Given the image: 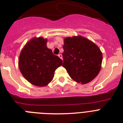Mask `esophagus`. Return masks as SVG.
Masks as SVG:
<instances>
[{
	"label": "esophagus",
	"mask_w": 123,
	"mask_h": 123,
	"mask_svg": "<svg viewBox=\"0 0 123 123\" xmlns=\"http://www.w3.org/2000/svg\"><path fill=\"white\" fill-rule=\"evenodd\" d=\"M58 56H59V57L61 58V59H62V55L61 54H59V55H58Z\"/></svg>",
	"instance_id": "esophagus-1"
}]
</instances>
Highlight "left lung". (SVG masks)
Returning <instances> with one entry per match:
<instances>
[{"label": "left lung", "mask_w": 123, "mask_h": 123, "mask_svg": "<svg viewBox=\"0 0 123 123\" xmlns=\"http://www.w3.org/2000/svg\"><path fill=\"white\" fill-rule=\"evenodd\" d=\"M62 66L72 80L82 84L89 83L101 68L103 55L92 41L81 36L64 39Z\"/></svg>", "instance_id": "1"}]
</instances>
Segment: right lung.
Listing matches in <instances>:
<instances>
[{
	"label": "right lung",
	"instance_id": "right-lung-1",
	"mask_svg": "<svg viewBox=\"0 0 123 123\" xmlns=\"http://www.w3.org/2000/svg\"><path fill=\"white\" fill-rule=\"evenodd\" d=\"M47 39L34 37L20 52L19 68L27 81L38 87H44L53 80L55 72L62 65V61L47 47Z\"/></svg>",
	"mask_w": 123,
	"mask_h": 123
}]
</instances>
